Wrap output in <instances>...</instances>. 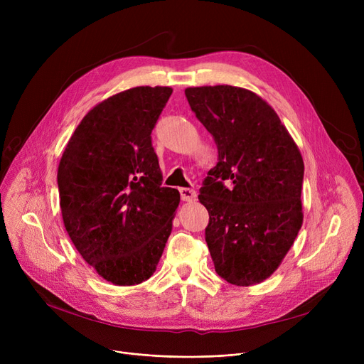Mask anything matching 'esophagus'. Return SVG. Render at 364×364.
<instances>
[{
	"label": "esophagus",
	"instance_id": "1",
	"mask_svg": "<svg viewBox=\"0 0 364 364\" xmlns=\"http://www.w3.org/2000/svg\"><path fill=\"white\" fill-rule=\"evenodd\" d=\"M180 196L184 202H193L196 200V192L192 188H180Z\"/></svg>",
	"mask_w": 364,
	"mask_h": 364
}]
</instances>
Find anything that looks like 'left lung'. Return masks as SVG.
I'll return each mask as SVG.
<instances>
[{"instance_id":"1","label":"left lung","mask_w":364,"mask_h":364,"mask_svg":"<svg viewBox=\"0 0 364 364\" xmlns=\"http://www.w3.org/2000/svg\"><path fill=\"white\" fill-rule=\"evenodd\" d=\"M184 92L218 150L199 195L215 272L236 286L258 284L279 269L302 225L301 151L254 91L205 85Z\"/></svg>"}]
</instances>
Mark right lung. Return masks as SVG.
<instances>
[{
  "mask_svg": "<svg viewBox=\"0 0 364 364\" xmlns=\"http://www.w3.org/2000/svg\"><path fill=\"white\" fill-rule=\"evenodd\" d=\"M171 87H136L95 105L73 131L57 169L66 232L100 277L147 280L172 230L177 188L162 187L151 129Z\"/></svg>",
  "mask_w": 364,
  "mask_h": 364,
  "instance_id": "obj_1",
  "label": "right lung"
}]
</instances>
